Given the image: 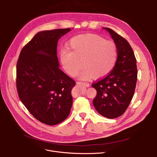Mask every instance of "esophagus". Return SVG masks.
I'll list each match as a JSON object with an SVG mask.
<instances>
[{
	"label": "esophagus",
	"instance_id": "esophagus-1",
	"mask_svg": "<svg viewBox=\"0 0 157 157\" xmlns=\"http://www.w3.org/2000/svg\"><path fill=\"white\" fill-rule=\"evenodd\" d=\"M77 85H82V86H85L86 87H88L89 86V84L88 83H83V82H77Z\"/></svg>",
	"mask_w": 157,
	"mask_h": 157
}]
</instances>
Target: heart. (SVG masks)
<instances>
[{
	"mask_svg": "<svg viewBox=\"0 0 157 157\" xmlns=\"http://www.w3.org/2000/svg\"><path fill=\"white\" fill-rule=\"evenodd\" d=\"M67 48L59 53L63 68L71 76H76L81 67L78 77L86 80L94 76L102 78L113 71L117 63L118 50L112 41L92 34L74 36L67 43Z\"/></svg>",
	"mask_w": 157,
	"mask_h": 157,
	"instance_id": "obj_1",
	"label": "heart"
}]
</instances>
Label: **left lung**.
<instances>
[{
    "instance_id": "left-lung-1",
    "label": "left lung",
    "mask_w": 157,
    "mask_h": 157,
    "mask_svg": "<svg viewBox=\"0 0 157 157\" xmlns=\"http://www.w3.org/2000/svg\"><path fill=\"white\" fill-rule=\"evenodd\" d=\"M108 31L117 45L118 59L113 71L96 82L93 104L104 117L115 118L125 113L134 94L137 78L136 59L128 41L109 28Z\"/></svg>"
}]
</instances>
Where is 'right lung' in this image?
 Returning <instances> with one entry per match:
<instances>
[{"label":"right lung","instance_id":"add662e5","mask_svg":"<svg viewBox=\"0 0 157 157\" xmlns=\"http://www.w3.org/2000/svg\"><path fill=\"white\" fill-rule=\"evenodd\" d=\"M71 29L38 32L25 46L16 65L20 99L35 118L55 125L67 118L76 83L59 69L56 55L59 39Z\"/></svg>","mask_w":157,"mask_h":157}]
</instances>
